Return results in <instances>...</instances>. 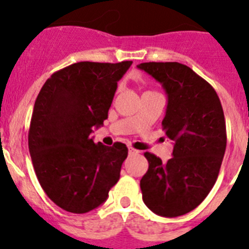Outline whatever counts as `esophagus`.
I'll list each match as a JSON object with an SVG mask.
<instances>
[{
	"label": "esophagus",
	"mask_w": 249,
	"mask_h": 249,
	"mask_svg": "<svg viewBox=\"0 0 249 249\" xmlns=\"http://www.w3.org/2000/svg\"><path fill=\"white\" fill-rule=\"evenodd\" d=\"M138 152H140V151H137V149H135V148H132V147H129V148H128L129 155H137Z\"/></svg>",
	"instance_id": "1"
}]
</instances>
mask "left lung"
Listing matches in <instances>:
<instances>
[{
  "instance_id": "obj_1",
  "label": "left lung",
  "mask_w": 249,
  "mask_h": 249,
  "mask_svg": "<svg viewBox=\"0 0 249 249\" xmlns=\"http://www.w3.org/2000/svg\"><path fill=\"white\" fill-rule=\"evenodd\" d=\"M137 67L166 91L162 127L175 142L167 163L144 153L148 171L140 182L142 198L156 214L178 217L199 206L217 181L227 144L223 108L214 89L188 66L144 62Z\"/></svg>"
}]
</instances>
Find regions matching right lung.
Listing matches in <instances>:
<instances>
[{"mask_svg": "<svg viewBox=\"0 0 249 249\" xmlns=\"http://www.w3.org/2000/svg\"><path fill=\"white\" fill-rule=\"evenodd\" d=\"M132 61L77 62L54 72L36 98L28 148L39 184L71 213L97 208L120 179L128 148L94 143L93 127L108 117L117 82Z\"/></svg>", "mask_w": 249, "mask_h": 249, "instance_id": "add662e5", "label": "right lung"}]
</instances>
